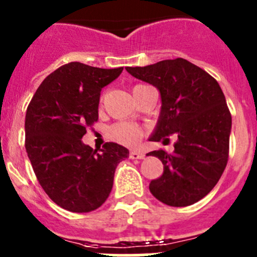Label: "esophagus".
<instances>
[{
    "instance_id": "esophagus-1",
    "label": "esophagus",
    "mask_w": 257,
    "mask_h": 257,
    "mask_svg": "<svg viewBox=\"0 0 257 257\" xmlns=\"http://www.w3.org/2000/svg\"><path fill=\"white\" fill-rule=\"evenodd\" d=\"M145 154L139 151H131L130 152V158L131 160H144Z\"/></svg>"
}]
</instances>
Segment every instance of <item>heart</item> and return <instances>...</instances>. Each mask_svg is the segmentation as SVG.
<instances>
[{
	"label": "heart",
	"instance_id": "obj_1",
	"mask_svg": "<svg viewBox=\"0 0 257 257\" xmlns=\"http://www.w3.org/2000/svg\"><path fill=\"white\" fill-rule=\"evenodd\" d=\"M108 135L110 139L119 143V144L126 145V147H135L142 140L144 131H143L142 127L135 123L118 122L109 128Z\"/></svg>",
	"mask_w": 257,
	"mask_h": 257
}]
</instances>
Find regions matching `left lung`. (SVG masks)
<instances>
[{
    "instance_id": "1",
    "label": "left lung",
    "mask_w": 257,
    "mask_h": 257,
    "mask_svg": "<svg viewBox=\"0 0 257 257\" xmlns=\"http://www.w3.org/2000/svg\"><path fill=\"white\" fill-rule=\"evenodd\" d=\"M126 70L161 92L162 108L152 142L167 144L169 136L176 138L174 153H148L163 165V174L151 181L149 190L172 207L196 203L213 189L228 163L231 115L221 87L183 58Z\"/></svg>"
}]
</instances>
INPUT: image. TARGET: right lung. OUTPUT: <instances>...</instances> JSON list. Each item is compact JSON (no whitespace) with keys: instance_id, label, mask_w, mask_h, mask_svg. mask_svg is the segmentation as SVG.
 <instances>
[{"instance_id":"1","label":"right lung","mask_w":257,"mask_h":257,"mask_svg":"<svg viewBox=\"0 0 257 257\" xmlns=\"http://www.w3.org/2000/svg\"><path fill=\"white\" fill-rule=\"evenodd\" d=\"M123 68L103 69L72 61L44 79L26 114V151L38 183L52 202L70 212L100 207L117 165L128 151L117 143L101 149L83 144L97 121L100 91Z\"/></svg>"}]
</instances>
